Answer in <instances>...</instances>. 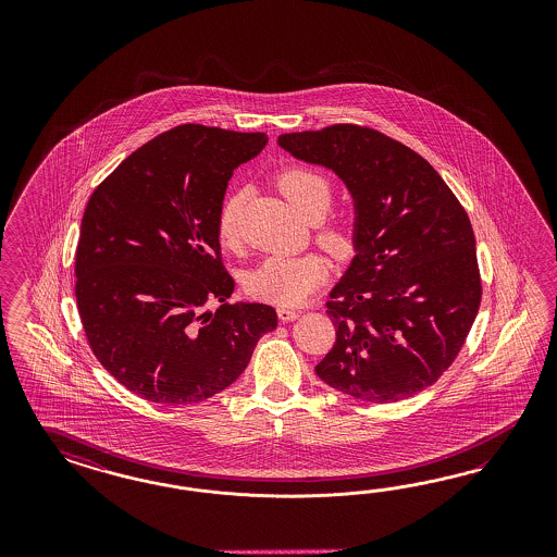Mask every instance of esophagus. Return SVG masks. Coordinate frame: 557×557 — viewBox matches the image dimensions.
Segmentation results:
<instances>
[{"mask_svg": "<svg viewBox=\"0 0 557 557\" xmlns=\"http://www.w3.org/2000/svg\"><path fill=\"white\" fill-rule=\"evenodd\" d=\"M277 317H280V321L282 322L296 321V319L300 317V312H298V310H292V308H280V310H277Z\"/></svg>", "mask_w": 557, "mask_h": 557, "instance_id": "obj_1", "label": "esophagus"}]
</instances>
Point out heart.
<instances>
[{
    "mask_svg": "<svg viewBox=\"0 0 557 557\" xmlns=\"http://www.w3.org/2000/svg\"><path fill=\"white\" fill-rule=\"evenodd\" d=\"M282 194L298 208L306 219L324 214L331 203V184L321 171L308 168L284 169L277 175ZM243 194L233 191L224 198L219 210V236L222 243L233 245L238 238V219ZM322 247L335 257H347L354 247V236L345 224L324 226L319 233ZM329 270L319 255L270 257L247 277V292L263 302L275 306H300L326 280Z\"/></svg>",
    "mask_w": 557,
    "mask_h": 557,
    "instance_id": "b5f03b06",
    "label": "heart"
}]
</instances>
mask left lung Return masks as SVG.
<instances>
[{
	"label": "left lung",
	"instance_id": "1",
	"mask_svg": "<svg viewBox=\"0 0 557 557\" xmlns=\"http://www.w3.org/2000/svg\"><path fill=\"white\" fill-rule=\"evenodd\" d=\"M277 145L331 169L354 198V259L326 302L337 341L317 375L377 405L433 386L482 298L466 210L419 152L373 128L335 124Z\"/></svg>",
	"mask_w": 557,
	"mask_h": 557
}]
</instances>
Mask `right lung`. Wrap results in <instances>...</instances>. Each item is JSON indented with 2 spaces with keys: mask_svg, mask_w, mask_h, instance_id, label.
Listing matches in <instances>:
<instances>
[{
  "mask_svg": "<svg viewBox=\"0 0 557 557\" xmlns=\"http://www.w3.org/2000/svg\"><path fill=\"white\" fill-rule=\"evenodd\" d=\"M265 145V133L182 124L128 154L87 202L75 255L85 335L149 403L196 405L228 388L277 326L268 304L231 302L216 226L233 171Z\"/></svg>",
  "mask_w": 557,
  "mask_h": 557,
  "instance_id": "add662e5",
  "label": "right lung"
}]
</instances>
